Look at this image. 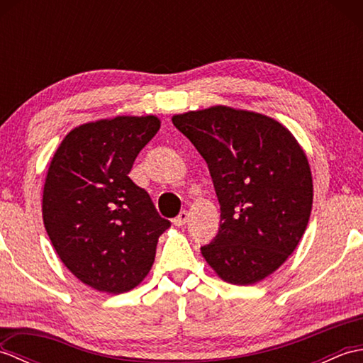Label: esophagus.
<instances>
[{
    "label": "esophagus",
    "instance_id": "34e87169",
    "mask_svg": "<svg viewBox=\"0 0 363 363\" xmlns=\"http://www.w3.org/2000/svg\"><path fill=\"white\" fill-rule=\"evenodd\" d=\"M187 220H189V213L186 212V211H182L179 215H177V217L173 220V223H174V226H184L187 223Z\"/></svg>",
    "mask_w": 363,
    "mask_h": 363
}]
</instances>
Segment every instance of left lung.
Returning a JSON list of instances; mask_svg holds the SVG:
<instances>
[{"mask_svg":"<svg viewBox=\"0 0 363 363\" xmlns=\"http://www.w3.org/2000/svg\"><path fill=\"white\" fill-rule=\"evenodd\" d=\"M176 129L206 160L220 203V228L201 252L226 282L250 285L279 268L312 211L304 151L276 120L225 106L174 115Z\"/></svg>","mask_w":363,"mask_h":363,"instance_id":"8db88e82","label":"left lung"}]
</instances>
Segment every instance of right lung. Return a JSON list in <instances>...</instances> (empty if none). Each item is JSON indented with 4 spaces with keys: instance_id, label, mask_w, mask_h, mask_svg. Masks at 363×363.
<instances>
[{
    "instance_id": "obj_1",
    "label": "right lung",
    "mask_w": 363,
    "mask_h": 363,
    "mask_svg": "<svg viewBox=\"0 0 363 363\" xmlns=\"http://www.w3.org/2000/svg\"><path fill=\"white\" fill-rule=\"evenodd\" d=\"M159 128L152 115L87 123L64 138L51 160L45 229L65 267L91 289L117 295L140 284L172 225L128 176Z\"/></svg>"
}]
</instances>
